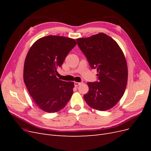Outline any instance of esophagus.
Segmentation results:
<instances>
[{
	"label": "esophagus",
	"instance_id": "esophagus-1",
	"mask_svg": "<svg viewBox=\"0 0 151 151\" xmlns=\"http://www.w3.org/2000/svg\"><path fill=\"white\" fill-rule=\"evenodd\" d=\"M81 84H82V83H78V82H75V83H74V86L76 87H77V86H79V85H81Z\"/></svg>",
	"mask_w": 151,
	"mask_h": 151
}]
</instances>
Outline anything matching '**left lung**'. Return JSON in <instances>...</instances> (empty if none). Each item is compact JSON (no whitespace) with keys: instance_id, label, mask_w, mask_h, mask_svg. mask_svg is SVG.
<instances>
[{"instance_id":"1","label":"left lung","mask_w":151,"mask_h":151,"mask_svg":"<svg viewBox=\"0 0 151 151\" xmlns=\"http://www.w3.org/2000/svg\"><path fill=\"white\" fill-rule=\"evenodd\" d=\"M76 40L91 67L98 72V81L88 83L89 91L84 95V100L97 110L111 109L123 96L127 84L124 54L115 40L103 33Z\"/></svg>"}]
</instances>
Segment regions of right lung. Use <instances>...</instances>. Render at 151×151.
Masks as SVG:
<instances>
[{"label": "right lung", "instance_id": "1", "mask_svg": "<svg viewBox=\"0 0 151 151\" xmlns=\"http://www.w3.org/2000/svg\"><path fill=\"white\" fill-rule=\"evenodd\" d=\"M76 44L70 38L47 36L36 41L27 54L24 82L35 103L45 112L60 111L72 96L74 83L60 80L56 74Z\"/></svg>", "mask_w": 151, "mask_h": 151}]
</instances>
